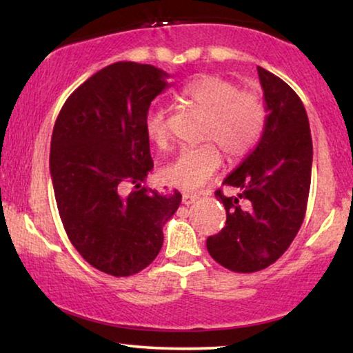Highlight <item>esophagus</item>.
Returning <instances> with one entry per match:
<instances>
[{"instance_id": "obj_1", "label": "esophagus", "mask_w": 353, "mask_h": 353, "mask_svg": "<svg viewBox=\"0 0 353 353\" xmlns=\"http://www.w3.org/2000/svg\"><path fill=\"white\" fill-rule=\"evenodd\" d=\"M181 199H183V204L190 205V204H192V202H196L197 199H199V194H190V192H185Z\"/></svg>"}]
</instances>
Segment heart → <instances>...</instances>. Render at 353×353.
<instances>
[{"label": "heart", "mask_w": 353, "mask_h": 353, "mask_svg": "<svg viewBox=\"0 0 353 353\" xmlns=\"http://www.w3.org/2000/svg\"><path fill=\"white\" fill-rule=\"evenodd\" d=\"M181 96L192 108L207 115L202 128L201 146L188 148L161 170V178L181 190H197L221 165V153L236 162L248 157L262 138L267 110L262 99L249 91H241L233 81L215 75L201 77L181 90ZM149 139L163 148L168 141L167 115L163 109H151L144 119Z\"/></svg>", "instance_id": "b5f03b06"}]
</instances>
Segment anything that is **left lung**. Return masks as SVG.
Returning <instances> with one entry per match:
<instances>
[{
	"instance_id": "obj_1",
	"label": "left lung",
	"mask_w": 353,
	"mask_h": 353,
	"mask_svg": "<svg viewBox=\"0 0 353 353\" xmlns=\"http://www.w3.org/2000/svg\"><path fill=\"white\" fill-rule=\"evenodd\" d=\"M267 123L262 138L223 185L241 190L226 197V223L207 238V250L221 267L254 273L276 262L301 228L312 180L313 146L302 101L286 81L257 67Z\"/></svg>"
}]
</instances>
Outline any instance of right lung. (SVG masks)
I'll use <instances>...</instances> for the list:
<instances>
[{"label": "right lung", "mask_w": 353, "mask_h": 353, "mask_svg": "<svg viewBox=\"0 0 353 353\" xmlns=\"http://www.w3.org/2000/svg\"><path fill=\"white\" fill-rule=\"evenodd\" d=\"M168 74L115 62L81 83L62 105L51 138L50 170L62 225L91 267L112 276L146 268L163 225L181 202L141 186L154 163L144 119ZM132 182L128 196L121 188Z\"/></svg>", "instance_id": "obj_1"}]
</instances>
